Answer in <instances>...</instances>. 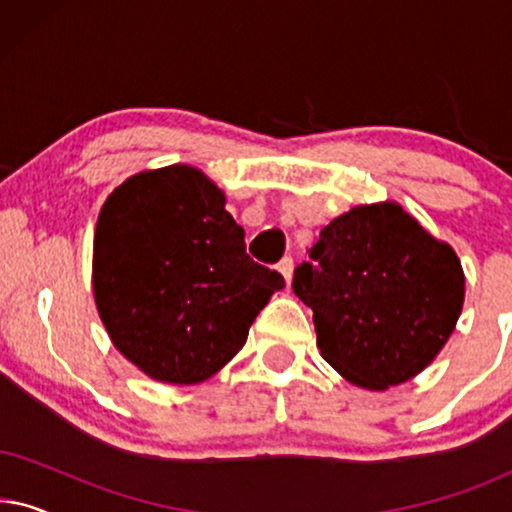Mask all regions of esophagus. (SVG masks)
<instances>
[{
  "mask_svg": "<svg viewBox=\"0 0 512 512\" xmlns=\"http://www.w3.org/2000/svg\"><path fill=\"white\" fill-rule=\"evenodd\" d=\"M277 270L282 272L284 275V279H286V284H291V279H293V258L291 256H284L282 261H279V265H277Z\"/></svg>",
  "mask_w": 512,
  "mask_h": 512,
  "instance_id": "esophagus-1",
  "label": "esophagus"
}]
</instances>
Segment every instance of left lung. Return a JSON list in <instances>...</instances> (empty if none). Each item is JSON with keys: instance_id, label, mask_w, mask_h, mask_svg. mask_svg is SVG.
<instances>
[{"instance_id": "8db88e82", "label": "left lung", "mask_w": 512, "mask_h": 512, "mask_svg": "<svg viewBox=\"0 0 512 512\" xmlns=\"http://www.w3.org/2000/svg\"><path fill=\"white\" fill-rule=\"evenodd\" d=\"M293 277L314 312L321 356L356 387L384 391L422 373L464 307L457 251L398 202L335 216Z\"/></svg>"}]
</instances>
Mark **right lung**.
<instances>
[{"mask_svg":"<svg viewBox=\"0 0 512 512\" xmlns=\"http://www.w3.org/2000/svg\"><path fill=\"white\" fill-rule=\"evenodd\" d=\"M282 286L247 256L226 195L198 167L137 172L104 200L95 305L114 347L151 380L191 387L219 373Z\"/></svg>","mask_w":512,"mask_h":512,"instance_id":"obj_1","label":"right lung"}]
</instances>
